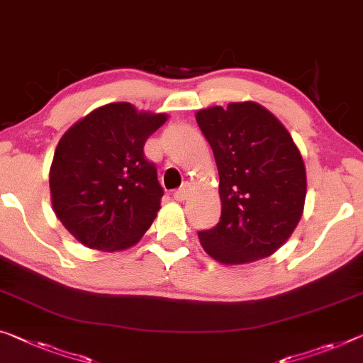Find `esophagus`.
Instances as JSON below:
<instances>
[{
	"label": "esophagus",
	"mask_w": 363,
	"mask_h": 363,
	"mask_svg": "<svg viewBox=\"0 0 363 363\" xmlns=\"http://www.w3.org/2000/svg\"><path fill=\"white\" fill-rule=\"evenodd\" d=\"M189 193H191V185H189V183H185V185L174 193V198L177 201H185L189 196Z\"/></svg>",
	"instance_id": "1"
}]
</instances>
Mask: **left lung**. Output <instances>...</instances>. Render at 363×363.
Listing matches in <instances>:
<instances>
[{
  "label": "left lung",
  "mask_w": 363,
  "mask_h": 363,
  "mask_svg": "<svg viewBox=\"0 0 363 363\" xmlns=\"http://www.w3.org/2000/svg\"><path fill=\"white\" fill-rule=\"evenodd\" d=\"M219 170L220 220L198 232L204 252L222 264L267 258L287 242L303 213L306 174L292 136L256 102L196 113Z\"/></svg>",
  "instance_id": "8db88e82"
}]
</instances>
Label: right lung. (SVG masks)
Wrapping results in <instances>:
<instances>
[{"label":"right lung","instance_id":"add662e5","mask_svg":"<svg viewBox=\"0 0 363 363\" xmlns=\"http://www.w3.org/2000/svg\"><path fill=\"white\" fill-rule=\"evenodd\" d=\"M165 121V113L115 102L91 111L60 139L50 193L55 214L77 242L121 252L152 224L164 189L144 144Z\"/></svg>","mask_w":363,"mask_h":363}]
</instances>
